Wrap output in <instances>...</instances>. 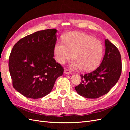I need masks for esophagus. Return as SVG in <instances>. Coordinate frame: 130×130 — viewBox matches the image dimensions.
<instances>
[{
  "label": "esophagus",
  "mask_w": 130,
  "mask_h": 130,
  "mask_svg": "<svg viewBox=\"0 0 130 130\" xmlns=\"http://www.w3.org/2000/svg\"><path fill=\"white\" fill-rule=\"evenodd\" d=\"M64 73L65 74H71V71H70V70L68 69H65Z\"/></svg>",
  "instance_id": "obj_1"
}]
</instances>
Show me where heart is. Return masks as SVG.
<instances>
[{"instance_id":"b5f03b06","label":"heart","mask_w":130,"mask_h":130,"mask_svg":"<svg viewBox=\"0 0 130 130\" xmlns=\"http://www.w3.org/2000/svg\"><path fill=\"white\" fill-rule=\"evenodd\" d=\"M104 54V46L100 41L88 34L71 32L63 38V42L57 41L54 48L56 61L63 64L71 58L69 67L73 69L91 72L100 64Z\"/></svg>"}]
</instances>
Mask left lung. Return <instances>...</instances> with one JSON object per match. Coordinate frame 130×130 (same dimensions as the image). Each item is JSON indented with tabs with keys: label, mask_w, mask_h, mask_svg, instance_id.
<instances>
[{
	"label": "left lung",
	"mask_w": 130,
	"mask_h": 130,
	"mask_svg": "<svg viewBox=\"0 0 130 130\" xmlns=\"http://www.w3.org/2000/svg\"><path fill=\"white\" fill-rule=\"evenodd\" d=\"M105 54L101 64L94 71L81 75V82L75 87L81 96L96 99L109 92L119 79L121 58L117 47L107 39L105 41Z\"/></svg>",
	"instance_id": "1"
}]
</instances>
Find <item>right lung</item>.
Instances as JSON below:
<instances>
[{"label":"right lung","instance_id":"1","mask_svg":"<svg viewBox=\"0 0 130 130\" xmlns=\"http://www.w3.org/2000/svg\"><path fill=\"white\" fill-rule=\"evenodd\" d=\"M57 30L39 31L19 40L12 50L9 67L14 88L26 98L38 99L52 91L63 67L53 58Z\"/></svg>","mask_w":130,"mask_h":130}]
</instances>
